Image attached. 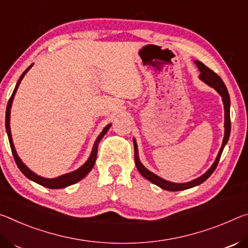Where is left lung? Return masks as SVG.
Masks as SVG:
<instances>
[{"label":"left lung","mask_w":248,"mask_h":248,"mask_svg":"<svg viewBox=\"0 0 248 248\" xmlns=\"http://www.w3.org/2000/svg\"><path fill=\"white\" fill-rule=\"evenodd\" d=\"M194 63L197 64L199 70H200V76H199V78L203 81V82L208 84V86L212 87L213 89H216L218 94L222 96L223 104H224V128H225L224 139H223V143H222V146L220 148V152H218V154H217V159L213 162V165L211 166V168L204 174H202L201 177H199V178H197V179H194L192 181L186 182V184H174V182L167 181V180L162 179V178H160V177H158L157 174L153 173L152 171H149L147 168L144 167L143 164H141L140 160L139 149H137L136 140H133V141H134V156H135V164H136L137 170H139L141 176L146 178V179L153 182L154 185L160 186L161 189L168 190V191H180V190L190 189V188H192V186H196L198 185L202 184V182H204L206 179H208V178L213 173L214 170H216V168L217 167V164H218V161H220L222 152L225 147L227 140H229L230 133H231V117H230L231 101H230L229 91H227L224 82H223V80L216 74V72L212 71L210 68L206 67L204 63H202L201 62H198V60H196Z\"/></svg>","instance_id":"8db88e82"}]
</instances>
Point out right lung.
<instances>
[{"label":"right lung","mask_w":248,"mask_h":248,"mask_svg":"<svg viewBox=\"0 0 248 248\" xmlns=\"http://www.w3.org/2000/svg\"><path fill=\"white\" fill-rule=\"evenodd\" d=\"M31 66H32V64H31V66L28 67L26 70L23 72L22 76L19 77V79L17 81V83H16L14 91H13V93H12V95L10 97V100H9V103H7V107H6L5 127H6L7 136H9L12 154H13L14 159H15L16 165H17V167L19 168V170H21V171L24 174H25V176L28 178V179H31V180H32L34 182H36V184L42 185V186H46V188H49V189L66 188V186L74 185V184H76V182H78L81 179H83V178L86 177L87 174L91 171V169L93 168V166H94V164H95V159H96V155H97V146H99L100 140H102V137L105 135V133H107L108 131V128L111 127V124L107 125V126L103 128V131L101 132L100 135L97 136L95 143H94V145H93V148H92V152H91L90 157H89V159L86 161V164H83L79 169H77V170H75V171H72V172L62 174V176H60V177L52 178V179H48V178L40 177V176H38V174H36L35 172H32L30 168L26 167V165L24 164V162L21 160V158L18 157L17 153H16L15 147H14V144H13V140H12V133H11V127H10L11 108H12V103H13V99H14V96H15V93H16V91H17L19 83H21V81L24 78V76L27 74V71L30 70V69L31 68Z\"/></svg>","instance_id":"add662e5"}]
</instances>
